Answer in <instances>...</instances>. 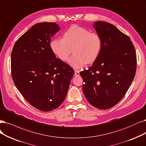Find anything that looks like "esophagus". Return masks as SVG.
Masks as SVG:
<instances>
[{
  "label": "esophagus",
  "instance_id": "obj_1",
  "mask_svg": "<svg viewBox=\"0 0 146 146\" xmlns=\"http://www.w3.org/2000/svg\"><path fill=\"white\" fill-rule=\"evenodd\" d=\"M79 72L78 71V70H75L74 71V76H79Z\"/></svg>",
  "mask_w": 146,
  "mask_h": 146
}]
</instances>
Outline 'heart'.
I'll return each instance as SVG.
<instances>
[{
  "instance_id": "1",
  "label": "heart",
  "mask_w": 146,
  "mask_h": 146,
  "mask_svg": "<svg viewBox=\"0 0 146 146\" xmlns=\"http://www.w3.org/2000/svg\"><path fill=\"white\" fill-rule=\"evenodd\" d=\"M102 47V38L99 34L76 25L65 31L63 38H57L50 42L51 50L62 61L67 60L73 48L74 54L68 62L76 69L82 68L88 62H94L100 55Z\"/></svg>"
}]
</instances>
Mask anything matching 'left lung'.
I'll return each instance as SVG.
<instances>
[{
	"mask_svg": "<svg viewBox=\"0 0 146 146\" xmlns=\"http://www.w3.org/2000/svg\"><path fill=\"white\" fill-rule=\"evenodd\" d=\"M93 26L102 38V50L92 66L80 74L88 102L108 110L120 101L130 87L136 73V52L129 37L114 25L98 21Z\"/></svg>",
	"mask_w": 146,
	"mask_h": 146,
	"instance_id": "obj_1",
	"label": "left lung"
}]
</instances>
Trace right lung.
I'll list each match as a JSON object with an SVG mask.
<instances>
[{
    "label": "right lung",
    "mask_w": 146,
    "mask_h": 146,
    "mask_svg": "<svg viewBox=\"0 0 146 146\" xmlns=\"http://www.w3.org/2000/svg\"><path fill=\"white\" fill-rule=\"evenodd\" d=\"M58 24L36 23L15 42L11 53V74L25 99L42 111L56 109L65 99L74 75L73 68L56 58L51 38Z\"/></svg>",
    "instance_id": "add662e5"
}]
</instances>
